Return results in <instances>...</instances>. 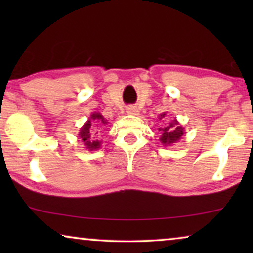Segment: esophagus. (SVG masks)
<instances>
[{
    "instance_id": "esophagus-1",
    "label": "esophagus",
    "mask_w": 253,
    "mask_h": 253,
    "mask_svg": "<svg viewBox=\"0 0 253 253\" xmlns=\"http://www.w3.org/2000/svg\"><path fill=\"white\" fill-rule=\"evenodd\" d=\"M126 112L129 114H132V115H137L138 109H137V107L130 106V107H127V108H126Z\"/></svg>"
}]
</instances>
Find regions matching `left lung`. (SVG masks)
Masks as SVG:
<instances>
[{
	"label": "left lung",
	"instance_id": "obj_1",
	"mask_svg": "<svg viewBox=\"0 0 253 253\" xmlns=\"http://www.w3.org/2000/svg\"><path fill=\"white\" fill-rule=\"evenodd\" d=\"M165 115L166 114H161V119L165 117ZM160 131H162V136L160 138L161 143L164 145H170L181 139L184 130L182 126H178L177 121L174 120L172 122L167 124L164 129H160Z\"/></svg>",
	"mask_w": 253,
	"mask_h": 253
}]
</instances>
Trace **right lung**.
I'll return each mask as SVG.
<instances>
[{
	"instance_id": "right-lung-1",
	"label": "right lung",
	"mask_w": 253,
	"mask_h": 253,
	"mask_svg": "<svg viewBox=\"0 0 253 253\" xmlns=\"http://www.w3.org/2000/svg\"><path fill=\"white\" fill-rule=\"evenodd\" d=\"M106 123L107 122L102 115L96 113L92 114L91 119L87 121V123L84 124L81 132H79V137L84 141L86 148H88V150H96V148L100 147L101 143L96 139V137H98L99 131L101 130V126Z\"/></svg>"
}]
</instances>
